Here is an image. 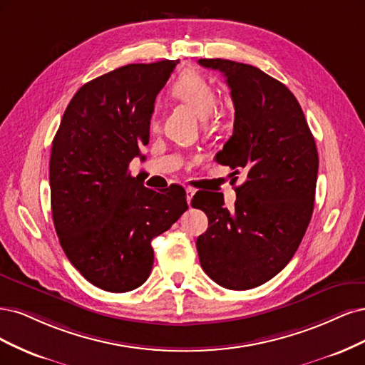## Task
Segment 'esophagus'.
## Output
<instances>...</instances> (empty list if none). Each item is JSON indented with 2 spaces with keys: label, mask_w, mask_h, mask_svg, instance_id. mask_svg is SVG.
<instances>
[{
  "label": "esophagus",
  "mask_w": 365,
  "mask_h": 365,
  "mask_svg": "<svg viewBox=\"0 0 365 365\" xmlns=\"http://www.w3.org/2000/svg\"><path fill=\"white\" fill-rule=\"evenodd\" d=\"M194 194H195V190H192V187H186V202H187V205H191V200H192Z\"/></svg>",
  "instance_id": "obj_1"
}]
</instances>
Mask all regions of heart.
Here are the masks:
<instances>
[{
	"label": "heart",
	"mask_w": 365,
	"mask_h": 365,
	"mask_svg": "<svg viewBox=\"0 0 365 365\" xmlns=\"http://www.w3.org/2000/svg\"><path fill=\"white\" fill-rule=\"evenodd\" d=\"M174 98L185 103L200 120H206L217 106V92L209 81L195 73H186L174 81L171 88ZM151 128L158 130L159 118L155 113L151 118Z\"/></svg>",
	"instance_id": "b5f03b06"
}]
</instances>
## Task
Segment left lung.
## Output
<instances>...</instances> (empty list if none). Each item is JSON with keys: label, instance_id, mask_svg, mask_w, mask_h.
I'll use <instances>...</instances> for the list:
<instances>
[{"label": "left lung", "instance_id": "obj_1", "mask_svg": "<svg viewBox=\"0 0 365 365\" xmlns=\"http://www.w3.org/2000/svg\"><path fill=\"white\" fill-rule=\"evenodd\" d=\"M225 74L235 108L233 133L215 160L244 174L233 209L218 192H197L207 215L197 238L205 273L227 289H250L274 277L299 249L312 217L319 153L292 92L259 68L200 58Z\"/></svg>", "mask_w": 365, "mask_h": 365}]
</instances>
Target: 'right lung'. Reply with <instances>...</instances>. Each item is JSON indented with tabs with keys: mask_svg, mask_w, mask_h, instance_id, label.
I'll return each instance as SVG.
<instances>
[{
	"mask_svg": "<svg viewBox=\"0 0 365 365\" xmlns=\"http://www.w3.org/2000/svg\"><path fill=\"white\" fill-rule=\"evenodd\" d=\"M178 63H132L88 81L69 101L53 139L56 233L69 262L104 291L143 285L155 259L151 240L187 209L182 186L158 192L128 173L140 145L148 144L156 96Z\"/></svg>",
	"mask_w": 365,
	"mask_h": 365,
	"instance_id": "obj_1",
	"label": "right lung"
}]
</instances>
